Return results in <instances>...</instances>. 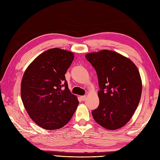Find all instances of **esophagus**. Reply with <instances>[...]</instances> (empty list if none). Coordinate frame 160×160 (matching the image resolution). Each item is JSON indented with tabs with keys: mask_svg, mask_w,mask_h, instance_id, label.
Instances as JSON below:
<instances>
[{
	"mask_svg": "<svg viewBox=\"0 0 160 160\" xmlns=\"http://www.w3.org/2000/svg\"><path fill=\"white\" fill-rule=\"evenodd\" d=\"M81 99L82 101H85L86 99V95H83V96H81Z\"/></svg>",
	"mask_w": 160,
	"mask_h": 160,
	"instance_id": "esophagus-1",
	"label": "esophagus"
}]
</instances>
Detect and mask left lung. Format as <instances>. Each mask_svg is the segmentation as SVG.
Returning a JSON list of instances; mask_svg holds the SVG:
<instances>
[{"label": "left lung", "instance_id": "1", "mask_svg": "<svg viewBox=\"0 0 160 160\" xmlns=\"http://www.w3.org/2000/svg\"><path fill=\"white\" fill-rule=\"evenodd\" d=\"M98 77L99 105L92 115L103 128L115 130L128 122L138 106L142 80L138 68L128 58L110 50L86 55Z\"/></svg>", "mask_w": 160, "mask_h": 160}]
</instances>
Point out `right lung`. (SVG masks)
<instances>
[{"label":"right lung","instance_id":"obj_1","mask_svg":"<svg viewBox=\"0 0 160 160\" xmlns=\"http://www.w3.org/2000/svg\"><path fill=\"white\" fill-rule=\"evenodd\" d=\"M74 54L55 48L39 55L26 69L21 87L25 110L41 128L57 130L70 121L79 104L66 74Z\"/></svg>","mask_w":160,"mask_h":160}]
</instances>
